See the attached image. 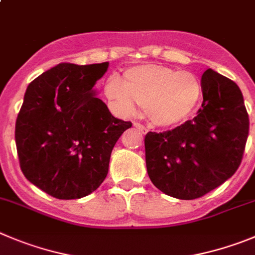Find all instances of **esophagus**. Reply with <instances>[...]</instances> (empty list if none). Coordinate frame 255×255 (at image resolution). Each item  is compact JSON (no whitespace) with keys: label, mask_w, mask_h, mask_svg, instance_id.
Wrapping results in <instances>:
<instances>
[{"label":"esophagus","mask_w":255,"mask_h":255,"mask_svg":"<svg viewBox=\"0 0 255 255\" xmlns=\"http://www.w3.org/2000/svg\"><path fill=\"white\" fill-rule=\"evenodd\" d=\"M134 126H135V128H136L137 130H139L140 132H141V134H145V132L148 131V130H146V128H145V126L143 125V124H140V123H134Z\"/></svg>","instance_id":"34e87169"}]
</instances>
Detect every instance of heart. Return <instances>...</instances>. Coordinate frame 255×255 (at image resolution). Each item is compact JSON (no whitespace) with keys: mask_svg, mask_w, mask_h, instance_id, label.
<instances>
[{"mask_svg":"<svg viewBox=\"0 0 255 255\" xmlns=\"http://www.w3.org/2000/svg\"><path fill=\"white\" fill-rule=\"evenodd\" d=\"M105 93L121 115H132L140 106L155 125L168 128L178 125L192 114L200 102L202 87L191 72L144 64L128 69L124 82L115 74L110 76Z\"/></svg>","mask_w":255,"mask_h":255,"instance_id":"heart-1","label":"heart"}]
</instances>
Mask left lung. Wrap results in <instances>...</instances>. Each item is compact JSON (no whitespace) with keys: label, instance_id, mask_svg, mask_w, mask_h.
Returning <instances> with one entry per match:
<instances>
[{"label":"left lung","instance_id":"left-lung-1","mask_svg":"<svg viewBox=\"0 0 255 255\" xmlns=\"http://www.w3.org/2000/svg\"><path fill=\"white\" fill-rule=\"evenodd\" d=\"M204 101L197 116L145 136L146 169L163 193L179 200L202 197L239 168L249 116L235 82L207 69L201 77Z\"/></svg>","mask_w":255,"mask_h":255}]
</instances>
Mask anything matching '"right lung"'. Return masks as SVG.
Returning a JSON list of instances; mask_svg holds the SVG:
<instances>
[{
    "label": "right lung",
    "mask_w": 255,
    "mask_h": 255,
    "mask_svg": "<svg viewBox=\"0 0 255 255\" xmlns=\"http://www.w3.org/2000/svg\"><path fill=\"white\" fill-rule=\"evenodd\" d=\"M109 63H60L27 86L15 140L24 176L48 195H90L109 173L111 151L130 121L111 115L92 87Z\"/></svg>",
    "instance_id": "1"
}]
</instances>
